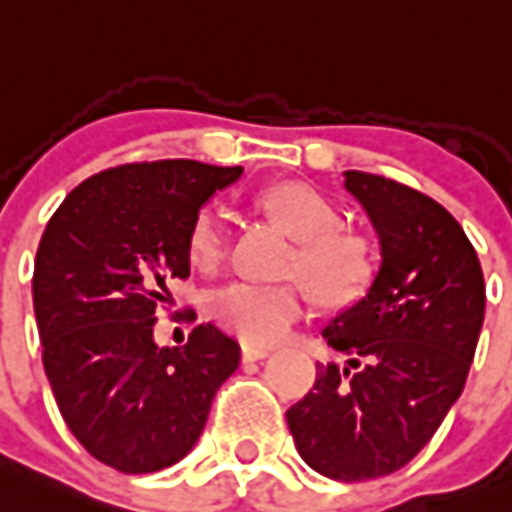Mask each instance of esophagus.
Masks as SVG:
<instances>
[{"label": "esophagus", "instance_id": "esophagus-1", "mask_svg": "<svg viewBox=\"0 0 512 512\" xmlns=\"http://www.w3.org/2000/svg\"><path fill=\"white\" fill-rule=\"evenodd\" d=\"M269 347H261V344H243L240 347V355H243V363H253V360H264L269 355Z\"/></svg>", "mask_w": 512, "mask_h": 512}]
</instances>
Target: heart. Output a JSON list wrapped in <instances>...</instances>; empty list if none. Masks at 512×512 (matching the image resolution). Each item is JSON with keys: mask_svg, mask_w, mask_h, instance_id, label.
<instances>
[{"mask_svg": "<svg viewBox=\"0 0 512 512\" xmlns=\"http://www.w3.org/2000/svg\"><path fill=\"white\" fill-rule=\"evenodd\" d=\"M259 208L299 240L291 272L310 285L326 307H347L368 291L374 280V245L363 232L342 227V216L326 194L307 184L285 181L259 194ZM229 251L227 216L219 205L194 213L186 232V253L194 267L216 269ZM304 288L299 283L267 285L232 280L211 293V315L219 326L243 342L269 344L283 339L304 315Z\"/></svg>", "mask_w": 512, "mask_h": 512, "instance_id": "heart-1", "label": "heart"}]
</instances>
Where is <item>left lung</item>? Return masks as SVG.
I'll return each mask as SVG.
<instances>
[{"mask_svg":"<svg viewBox=\"0 0 512 512\" xmlns=\"http://www.w3.org/2000/svg\"><path fill=\"white\" fill-rule=\"evenodd\" d=\"M344 189L382 261L366 296L323 328L344 366L318 363L285 419L312 470L352 483L408 465L441 427L473 363L486 285L465 229L433 197L360 170L344 173Z\"/></svg>","mask_w":512,"mask_h":512,"instance_id":"8db88e82","label":"left lung"}]
</instances>
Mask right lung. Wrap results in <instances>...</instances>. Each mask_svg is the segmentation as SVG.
<instances>
[{
  "label": "right lung",
  "mask_w": 512,
  "mask_h": 512,
  "mask_svg": "<svg viewBox=\"0 0 512 512\" xmlns=\"http://www.w3.org/2000/svg\"><path fill=\"white\" fill-rule=\"evenodd\" d=\"M243 168L133 162L95 173L47 221L34 261L42 363L63 422L98 462L157 473L200 438L240 344L202 323L184 347H157L173 277H189L186 232Z\"/></svg>",
  "instance_id": "right-lung-1"
}]
</instances>
